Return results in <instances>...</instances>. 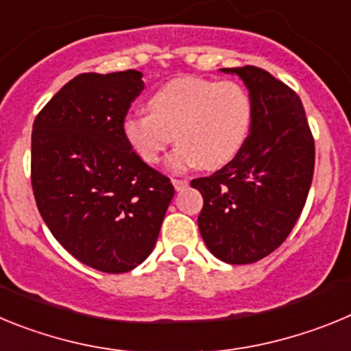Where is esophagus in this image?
<instances>
[{
  "instance_id": "34e87169",
  "label": "esophagus",
  "mask_w": 351,
  "mask_h": 351,
  "mask_svg": "<svg viewBox=\"0 0 351 351\" xmlns=\"http://www.w3.org/2000/svg\"><path fill=\"white\" fill-rule=\"evenodd\" d=\"M172 184L176 190L181 191V190H184L186 186H188V181H186V179H172Z\"/></svg>"
}]
</instances>
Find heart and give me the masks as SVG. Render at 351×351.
Masks as SVG:
<instances>
[{
	"instance_id": "b5f03b06",
	"label": "heart",
	"mask_w": 351,
	"mask_h": 351,
	"mask_svg": "<svg viewBox=\"0 0 351 351\" xmlns=\"http://www.w3.org/2000/svg\"><path fill=\"white\" fill-rule=\"evenodd\" d=\"M151 112H130L123 135L133 153L154 165L176 137L169 158L173 170L200 165L221 169L250 138L255 107L244 86L234 80L181 77L163 84L149 98Z\"/></svg>"
}]
</instances>
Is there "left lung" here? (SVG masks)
I'll use <instances>...</instances> for the list:
<instances>
[{
	"instance_id": "left-lung-1",
	"label": "left lung",
	"mask_w": 351,
	"mask_h": 351,
	"mask_svg": "<svg viewBox=\"0 0 351 351\" xmlns=\"http://www.w3.org/2000/svg\"><path fill=\"white\" fill-rule=\"evenodd\" d=\"M250 89L255 116L243 151L191 186L204 198L198 228L216 258L243 265L285 243L308 200L315 138L297 93L258 66L223 68Z\"/></svg>"
}]
</instances>
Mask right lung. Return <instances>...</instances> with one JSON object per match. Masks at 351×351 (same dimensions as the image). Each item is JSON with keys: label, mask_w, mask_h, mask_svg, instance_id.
I'll return each instance as SVG.
<instances>
[{"label": "right lung", "mask_w": 351, "mask_h": 351, "mask_svg": "<svg viewBox=\"0 0 351 351\" xmlns=\"http://www.w3.org/2000/svg\"><path fill=\"white\" fill-rule=\"evenodd\" d=\"M144 89L137 70L80 73L31 133V186L56 241L96 271L121 274L158 241L173 186L133 153L123 119Z\"/></svg>", "instance_id": "1"}]
</instances>
